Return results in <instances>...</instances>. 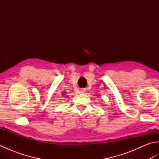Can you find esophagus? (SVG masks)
I'll list each match as a JSON object with an SVG mask.
<instances>
[{"label": "esophagus", "instance_id": "esophagus-1", "mask_svg": "<svg viewBox=\"0 0 159 159\" xmlns=\"http://www.w3.org/2000/svg\"><path fill=\"white\" fill-rule=\"evenodd\" d=\"M85 92H86V89H81V90H80V93H85Z\"/></svg>", "mask_w": 159, "mask_h": 159}]
</instances>
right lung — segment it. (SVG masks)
Returning a JSON list of instances; mask_svg holds the SVG:
<instances>
[{
  "label": "right lung",
  "mask_w": 159,
  "mask_h": 159,
  "mask_svg": "<svg viewBox=\"0 0 159 159\" xmlns=\"http://www.w3.org/2000/svg\"><path fill=\"white\" fill-rule=\"evenodd\" d=\"M66 93L65 92H63V93H62V95H63V96H66Z\"/></svg>",
  "instance_id": "add662e5"
}]
</instances>
